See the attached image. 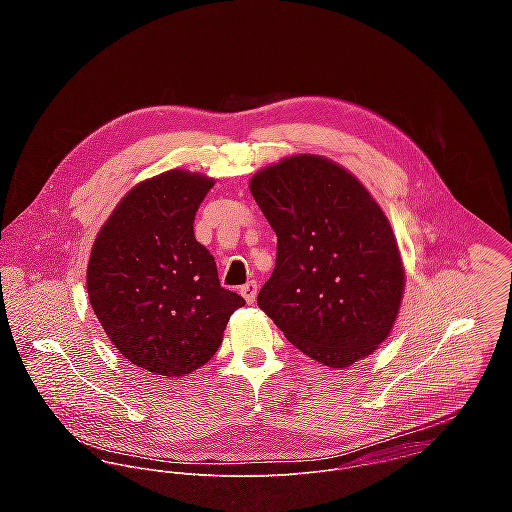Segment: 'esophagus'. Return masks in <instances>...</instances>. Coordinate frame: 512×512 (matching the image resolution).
<instances>
[{
  "instance_id": "esophagus-1",
  "label": "esophagus",
  "mask_w": 512,
  "mask_h": 512,
  "mask_svg": "<svg viewBox=\"0 0 512 512\" xmlns=\"http://www.w3.org/2000/svg\"><path fill=\"white\" fill-rule=\"evenodd\" d=\"M240 293H242V297L246 299V303H254V301H256V295H258V284H256V282H248V284H244V286L240 288Z\"/></svg>"
}]
</instances>
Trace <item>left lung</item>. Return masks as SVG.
Wrapping results in <instances>:
<instances>
[{"label":"left lung","instance_id":"obj_1","mask_svg":"<svg viewBox=\"0 0 512 512\" xmlns=\"http://www.w3.org/2000/svg\"><path fill=\"white\" fill-rule=\"evenodd\" d=\"M250 193L278 236L258 307L309 359L347 368L390 335L404 295L392 226L343 165L297 153L260 169Z\"/></svg>","mask_w":512,"mask_h":512}]
</instances>
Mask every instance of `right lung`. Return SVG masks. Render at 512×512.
I'll list each match as a JSON object with an SVG mask.
<instances>
[{
    "mask_svg": "<svg viewBox=\"0 0 512 512\" xmlns=\"http://www.w3.org/2000/svg\"><path fill=\"white\" fill-rule=\"evenodd\" d=\"M215 179L171 169L132 187L94 238L88 299L112 345L132 365L181 378L219 351L244 305L220 286L193 222Z\"/></svg>",
    "mask_w": 512,
    "mask_h": 512,
    "instance_id": "1",
    "label": "right lung"
}]
</instances>
